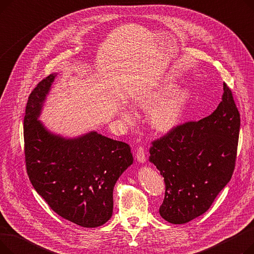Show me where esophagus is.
Here are the masks:
<instances>
[{"label": "esophagus", "mask_w": 254, "mask_h": 254, "mask_svg": "<svg viewBox=\"0 0 254 254\" xmlns=\"http://www.w3.org/2000/svg\"><path fill=\"white\" fill-rule=\"evenodd\" d=\"M136 158L137 161L139 163H144L146 161V157H145V150H144V147H142V146H139V147L137 148V151H136Z\"/></svg>", "instance_id": "obj_1"}]
</instances>
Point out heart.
I'll use <instances>...</instances> for the list:
<instances>
[{"label":"heart","instance_id":"obj_1","mask_svg":"<svg viewBox=\"0 0 254 254\" xmlns=\"http://www.w3.org/2000/svg\"><path fill=\"white\" fill-rule=\"evenodd\" d=\"M176 86L174 80L166 79L136 99L140 109L150 112V125L157 131H169L180 123L188 102V92L184 89L175 90ZM119 115L127 122L134 119V114L126 108L120 110Z\"/></svg>","mask_w":254,"mask_h":254}]
</instances>
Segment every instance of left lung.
Segmentation results:
<instances>
[{
	"instance_id": "left-lung-1",
	"label": "left lung",
	"mask_w": 254,
	"mask_h": 254,
	"mask_svg": "<svg viewBox=\"0 0 254 254\" xmlns=\"http://www.w3.org/2000/svg\"><path fill=\"white\" fill-rule=\"evenodd\" d=\"M240 113L223 83L216 110L198 122L176 126L152 141L149 161L166 184L161 216L174 224L189 222L211 207L235 170Z\"/></svg>"
}]
</instances>
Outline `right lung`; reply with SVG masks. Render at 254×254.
Returning <instances> with one entry per match:
<instances>
[{
  "label": "right lung",
  "instance_id": "right-lung-1",
  "mask_svg": "<svg viewBox=\"0 0 254 254\" xmlns=\"http://www.w3.org/2000/svg\"><path fill=\"white\" fill-rule=\"evenodd\" d=\"M56 76L41 80L26 103V172L57 214L83 228H97L112 216L114 185L132 164V154L128 144L97 131L65 139L46 129L38 117Z\"/></svg>",
  "mask_w": 254,
  "mask_h": 254
}]
</instances>
